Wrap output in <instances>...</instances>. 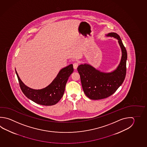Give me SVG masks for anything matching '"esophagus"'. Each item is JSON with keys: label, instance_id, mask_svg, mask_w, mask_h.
I'll list each match as a JSON object with an SVG mask.
<instances>
[{"label": "esophagus", "instance_id": "34e87169", "mask_svg": "<svg viewBox=\"0 0 147 147\" xmlns=\"http://www.w3.org/2000/svg\"><path fill=\"white\" fill-rule=\"evenodd\" d=\"M78 66H79V63H77V62H75V63H74L73 64L74 68L75 69H76L77 68V67H78Z\"/></svg>", "mask_w": 147, "mask_h": 147}]
</instances>
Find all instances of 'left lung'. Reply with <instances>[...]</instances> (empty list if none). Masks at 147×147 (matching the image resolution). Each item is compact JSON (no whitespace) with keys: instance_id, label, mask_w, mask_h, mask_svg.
<instances>
[{"instance_id":"left-lung-1","label":"left lung","mask_w":147,"mask_h":147,"mask_svg":"<svg viewBox=\"0 0 147 147\" xmlns=\"http://www.w3.org/2000/svg\"><path fill=\"white\" fill-rule=\"evenodd\" d=\"M107 36L117 38L122 50V58L117 69L110 73H104L88 64L80 65L77 68L83 91L91 99L98 100L111 96L123 83L125 78L127 57L125 47L117 33L110 32Z\"/></svg>"}]
</instances>
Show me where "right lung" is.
<instances>
[{"mask_svg":"<svg viewBox=\"0 0 147 147\" xmlns=\"http://www.w3.org/2000/svg\"><path fill=\"white\" fill-rule=\"evenodd\" d=\"M73 71V65L71 64L61 70L55 79L47 87L41 90H34L22 82L16 70L20 88L24 95L33 102L43 106L54 105L60 100L64 95L68 79Z\"/></svg>","mask_w":147,"mask_h":147,"instance_id":"1","label":"right lung"}]
</instances>
